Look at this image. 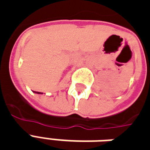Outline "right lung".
<instances>
[{
	"label": "right lung",
	"mask_w": 150,
	"mask_h": 150,
	"mask_svg": "<svg viewBox=\"0 0 150 150\" xmlns=\"http://www.w3.org/2000/svg\"><path fill=\"white\" fill-rule=\"evenodd\" d=\"M35 93H38V94H42V92H38V91H34Z\"/></svg>",
	"instance_id": "add662e5"
}]
</instances>
